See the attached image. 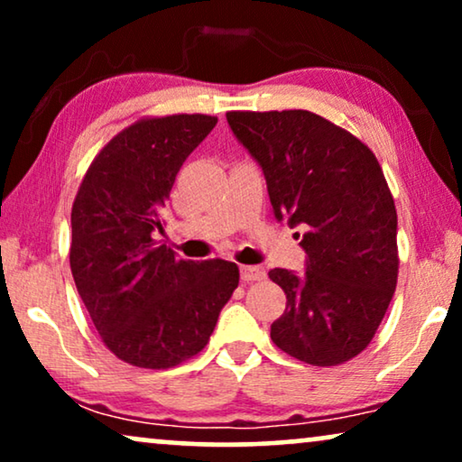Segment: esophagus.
<instances>
[{"label":"esophagus","instance_id":"1","mask_svg":"<svg viewBox=\"0 0 462 462\" xmlns=\"http://www.w3.org/2000/svg\"><path fill=\"white\" fill-rule=\"evenodd\" d=\"M239 273H242V282L244 283H250V282H261L264 280V269L263 267H256V264H242L239 267Z\"/></svg>","mask_w":462,"mask_h":462}]
</instances>
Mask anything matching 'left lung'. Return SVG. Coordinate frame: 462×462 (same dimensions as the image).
I'll list each match as a JSON object with an SVG mask.
<instances>
[{
    "mask_svg": "<svg viewBox=\"0 0 462 462\" xmlns=\"http://www.w3.org/2000/svg\"><path fill=\"white\" fill-rule=\"evenodd\" d=\"M233 134L263 168L275 218L302 225L307 269H271L286 311L271 340L311 365L359 356L393 299L397 212L365 144L311 111H229Z\"/></svg>",
    "mask_w": 462,
    "mask_h": 462,
    "instance_id": "1",
    "label": "left lung"
}]
</instances>
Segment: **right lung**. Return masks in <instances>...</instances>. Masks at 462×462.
Returning <instances> with one entry per match:
<instances>
[{
  "instance_id": "1",
  "label": "right lung",
  "mask_w": 462,
  "mask_h": 462,
  "mask_svg": "<svg viewBox=\"0 0 462 462\" xmlns=\"http://www.w3.org/2000/svg\"><path fill=\"white\" fill-rule=\"evenodd\" d=\"M217 122L138 119L100 149L75 195V286L106 349L130 365L166 370L198 356L239 283L236 263L182 261L155 239L176 174Z\"/></svg>"
}]
</instances>
